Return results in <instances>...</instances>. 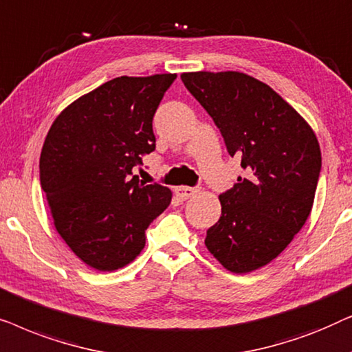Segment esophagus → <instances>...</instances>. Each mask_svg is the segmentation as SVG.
Instances as JSON below:
<instances>
[{
	"instance_id": "1",
	"label": "esophagus",
	"mask_w": 352,
	"mask_h": 352,
	"mask_svg": "<svg viewBox=\"0 0 352 352\" xmlns=\"http://www.w3.org/2000/svg\"><path fill=\"white\" fill-rule=\"evenodd\" d=\"M175 192L181 200H187L195 194L197 189H194V187H189V186H179V187H176Z\"/></svg>"
}]
</instances>
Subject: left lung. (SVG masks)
<instances>
[{
	"label": "left lung",
	"instance_id": "left-lung-1",
	"mask_svg": "<svg viewBox=\"0 0 352 352\" xmlns=\"http://www.w3.org/2000/svg\"><path fill=\"white\" fill-rule=\"evenodd\" d=\"M182 83L223 134L245 176L219 195L208 252L230 272L266 266L309 218L322 165L311 124L271 86L242 72H187Z\"/></svg>",
	"mask_w": 352,
	"mask_h": 352
}]
</instances>
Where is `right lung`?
<instances>
[{"instance_id":"right-lung-1","label":"right lung","mask_w":352,"mask_h":352,"mask_svg":"<svg viewBox=\"0 0 352 352\" xmlns=\"http://www.w3.org/2000/svg\"><path fill=\"white\" fill-rule=\"evenodd\" d=\"M176 74L118 76L57 115L43 144L40 181L54 228L85 264L112 272L146 247L171 190L133 168L155 148L152 120Z\"/></svg>"}]
</instances>
